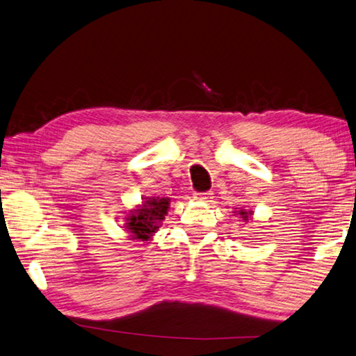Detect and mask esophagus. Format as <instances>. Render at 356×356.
<instances>
[{
  "mask_svg": "<svg viewBox=\"0 0 356 356\" xmlns=\"http://www.w3.org/2000/svg\"><path fill=\"white\" fill-rule=\"evenodd\" d=\"M195 200L198 201H203V203H209V201H212V193L211 192H203V193H195L193 195Z\"/></svg>",
  "mask_w": 356,
  "mask_h": 356,
  "instance_id": "esophagus-1",
  "label": "esophagus"
}]
</instances>
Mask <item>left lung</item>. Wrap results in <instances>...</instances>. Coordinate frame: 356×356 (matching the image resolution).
Masks as SVG:
<instances>
[{
    "label": "left lung",
    "instance_id": "8db88e82",
    "mask_svg": "<svg viewBox=\"0 0 356 356\" xmlns=\"http://www.w3.org/2000/svg\"><path fill=\"white\" fill-rule=\"evenodd\" d=\"M236 214H240V216H241V219H243V220H248V219H249V217H251V216H252V211L240 209V211H238V212H236Z\"/></svg>",
    "mask_w": 356,
    "mask_h": 356
}]
</instances>
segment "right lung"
Segmentation results:
<instances>
[{"instance_id":"right-lung-1","label":"right lung","mask_w":356,"mask_h":356,"mask_svg":"<svg viewBox=\"0 0 356 356\" xmlns=\"http://www.w3.org/2000/svg\"><path fill=\"white\" fill-rule=\"evenodd\" d=\"M169 203L171 200L166 196L142 198V204L137 206L136 209H131L129 214L124 217V229L132 240H150L161 227L164 216L168 214Z\"/></svg>"}]
</instances>
